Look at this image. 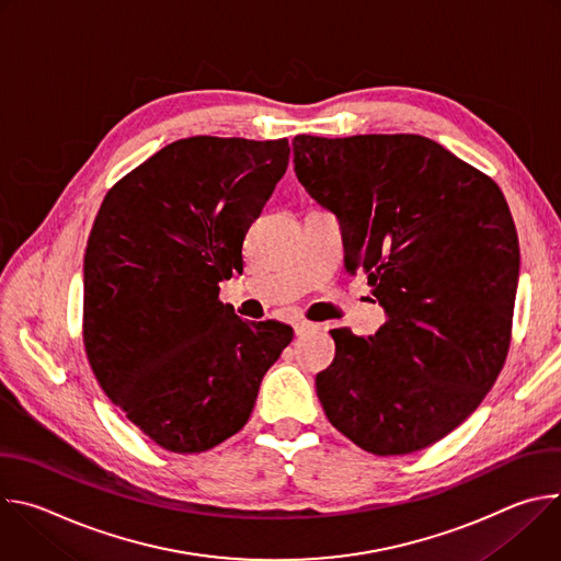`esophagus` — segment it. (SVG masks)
Masks as SVG:
<instances>
[{"label": "esophagus", "mask_w": 561, "mask_h": 561, "mask_svg": "<svg viewBox=\"0 0 561 561\" xmlns=\"http://www.w3.org/2000/svg\"><path fill=\"white\" fill-rule=\"evenodd\" d=\"M314 331H319V324L306 322V319H301V322L295 324V335H297V337H306L308 333H314Z\"/></svg>", "instance_id": "1"}]
</instances>
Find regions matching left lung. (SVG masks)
Segmentation results:
<instances>
[{
	"instance_id": "left-lung-1",
	"label": "left lung",
	"mask_w": 561,
	"mask_h": 561,
	"mask_svg": "<svg viewBox=\"0 0 561 561\" xmlns=\"http://www.w3.org/2000/svg\"><path fill=\"white\" fill-rule=\"evenodd\" d=\"M295 173L337 215L346 271H364L388 322L331 331L317 373L329 422L373 455L455 431L504 368L519 242L500 186L422 135L293 139Z\"/></svg>"
}]
</instances>
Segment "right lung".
Returning a JSON list of instances; mask_svg holds the SVG:
<instances>
[{
	"instance_id": "add662e5",
	"label": "right lung",
	"mask_w": 561,
	"mask_h": 561,
	"mask_svg": "<svg viewBox=\"0 0 561 561\" xmlns=\"http://www.w3.org/2000/svg\"><path fill=\"white\" fill-rule=\"evenodd\" d=\"M288 139L186 137L104 197L84 255V346L111 402L157 446L204 453L244 428L293 342L219 301L288 167Z\"/></svg>"
}]
</instances>
